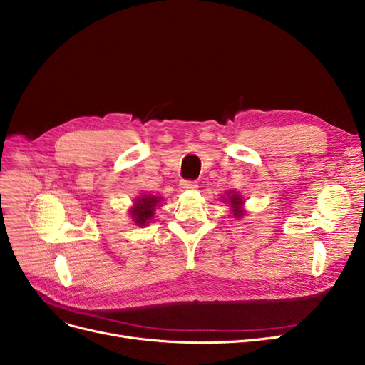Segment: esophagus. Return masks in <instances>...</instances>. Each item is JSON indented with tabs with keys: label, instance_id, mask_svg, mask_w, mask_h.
<instances>
[{
	"label": "esophagus",
	"instance_id": "1",
	"mask_svg": "<svg viewBox=\"0 0 365 365\" xmlns=\"http://www.w3.org/2000/svg\"><path fill=\"white\" fill-rule=\"evenodd\" d=\"M198 187V183L195 180H180L179 189L180 190H195Z\"/></svg>",
	"mask_w": 365,
	"mask_h": 365
}]
</instances>
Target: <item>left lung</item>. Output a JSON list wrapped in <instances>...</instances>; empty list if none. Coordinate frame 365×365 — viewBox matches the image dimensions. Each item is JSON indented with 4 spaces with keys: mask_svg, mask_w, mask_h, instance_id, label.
<instances>
[{
    "mask_svg": "<svg viewBox=\"0 0 365 365\" xmlns=\"http://www.w3.org/2000/svg\"><path fill=\"white\" fill-rule=\"evenodd\" d=\"M229 202H231L234 212H235V216H241V212H240V205L242 204V200L240 198V195H229Z\"/></svg>",
    "mask_w": 365,
    "mask_h": 365,
    "instance_id": "8db88e82",
    "label": "left lung"
}]
</instances>
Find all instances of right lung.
Listing matches in <instances>:
<instances>
[{
  "instance_id": "1",
  "label": "right lung",
  "mask_w": 365,
  "mask_h": 365,
  "mask_svg": "<svg viewBox=\"0 0 365 365\" xmlns=\"http://www.w3.org/2000/svg\"><path fill=\"white\" fill-rule=\"evenodd\" d=\"M158 204V198L152 197V195H145L140 200L136 201L133 210H131V217L136 222L139 226H143L148 223V220L152 219L153 216V210H155V205Z\"/></svg>"
}]
</instances>
